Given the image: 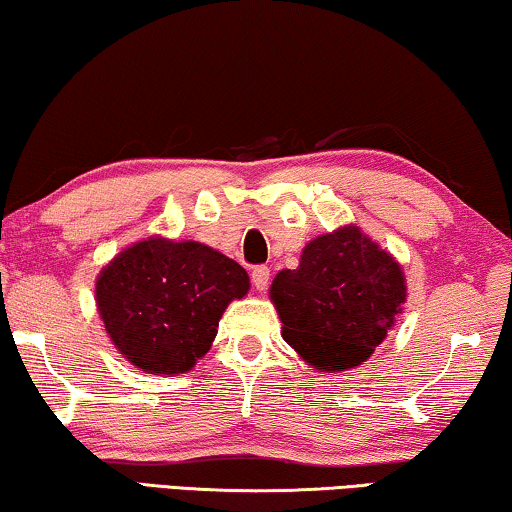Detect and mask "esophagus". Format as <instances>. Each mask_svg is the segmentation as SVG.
<instances>
[{"label": "esophagus", "instance_id": "34e87169", "mask_svg": "<svg viewBox=\"0 0 512 512\" xmlns=\"http://www.w3.org/2000/svg\"><path fill=\"white\" fill-rule=\"evenodd\" d=\"M251 281H254L256 291H265L270 284V268H265V265H258V268H254V272H251Z\"/></svg>", "mask_w": 512, "mask_h": 512}]
</instances>
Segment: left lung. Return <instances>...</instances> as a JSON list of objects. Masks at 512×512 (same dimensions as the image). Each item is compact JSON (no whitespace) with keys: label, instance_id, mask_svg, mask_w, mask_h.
Returning a JSON list of instances; mask_svg holds the SVG:
<instances>
[{"label":"left lung","instance_id":"left-lung-1","mask_svg":"<svg viewBox=\"0 0 512 512\" xmlns=\"http://www.w3.org/2000/svg\"><path fill=\"white\" fill-rule=\"evenodd\" d=\"M270 298L284 339L325 372L358 367L383 342L402 311V268L360 228L311 240L298 270H281Z\"/></svg>","mask_w":512,"mask_h":512}]
</instances>
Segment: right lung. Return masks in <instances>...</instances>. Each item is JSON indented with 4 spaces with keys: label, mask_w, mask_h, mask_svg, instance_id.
Masks as SVG:
<instances>
[{
    "label": "right lung",
    "mask_w": 512,
    "mask_h": 512,
    "mask_svg": "<svg viewBox=\"0 0 512 512\" xmlns=\"http://www.w3.org/2000/svg\"><path fill=\"white\" fill-rule=\"evenodd\" d=\"M249 291L242 265L201 242L150 238L96 279V305L124 358L152 374H182L210 351L228 302Z\"/></svg>",
    "instance_id": "1"
}]
</instances>
